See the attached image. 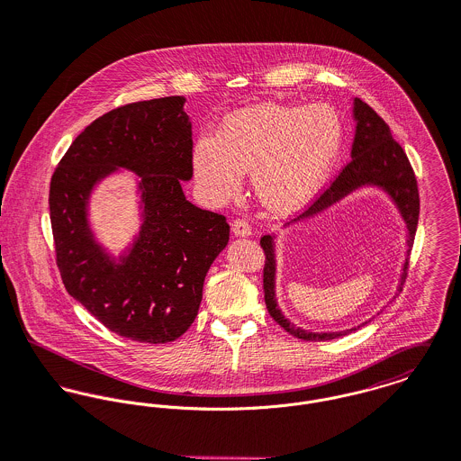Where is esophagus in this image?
Here are the masks:
<instances>
[{
  "mask_svg": "<svg viewBox=\"0 0 461 461\" xmlns=\"http://www.w3.org/2000/svg\"><path fill=\"white\" fill-rule=\"evenodd\" d=\"M231 231H233V235H237V237H249L253 230H251L249 221H246V219H235V221L231 222Z\"/></svg>",
  "mask_w": 461,
  "mask_h": 461,
  "instance_id": "1",
  "label": "esophagus"
}]
</instances>
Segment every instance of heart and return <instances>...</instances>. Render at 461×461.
I'll return each instance as SVG.
<instances>
[{"instance_id":"1","label":"heart","mask_w":461,"mask_h":461,"mask_svg":"<svg viewBox=\"0 0 461 461\" xmlns=\"http://www.w3.org/2000/svg\"><path fill=\"white\" fill-rule=\"evenodd\" d=\"M345 127L329 104L265 103L233 113L193 147V171L212 205H224L251 171L256 198L288 215L318 193L341 152Z\"/></svg>"}]
</instances>
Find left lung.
Masks as SVG:
<instances>
[{
    "label": "left lung",
    "instance_id": "left-lung-1",
    "mask_svg": "<svg viewBox=\"0 0 461 461\" xmlns=\"http://www.w3.org/2000/svg\"><path fill=\"white\" fill-rule=\"evenodd\" d=\"M354 116L357 122L356 138L352 145V160L339 171V175L330 182V185L321 191L314 202L307 206L295 221L311 217L327 206L334 205L338 200L347 196L348 193L356 191L360 185H380L384 187L394 203L400 208L407 228H409V256L413 246V237L417 231L419 221V189L413 169L410 166L409 157L403 152L402 145L394 141L389 125L376 114L373 107L362 103L360 99L354 101ZM259 246L265 253V267H263V292H265V304L270 316L292 336L304 339V341H327L339 336H345L352 330L345 332H307L295 325H292L283 312L279 311L276 303V259H274V242L270 235L261 237ZM410 258L403 265V279L409 272ZM364 325V323H362Z\"/></svg>",
    "mask_w": 461,
    "mask_h": 461
}]
</instances>
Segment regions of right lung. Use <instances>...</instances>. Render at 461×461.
I'll return each instance as SVG.
<instances>
[{"instance_id":"right-lung-1","label":"right lung","mask_w":461,"mask_h":461,"mask_svg":"<svg viewBox=\"0 0 461 461\" xmlns=\"http://www.w3.org/2000/svg\"><path fill=\"white\" fill-rule=\"evenodd\" d=\"M184 97L116 107L92 122L54 169L50 187L56 265L67 292L111 332L167 343L194 321L212 261L226 248V217L189 203L193 131ZM125 167L142 176L146 222L116 264L95 244L86 219L93 185Z\"/></svg>"}]
</instances>
